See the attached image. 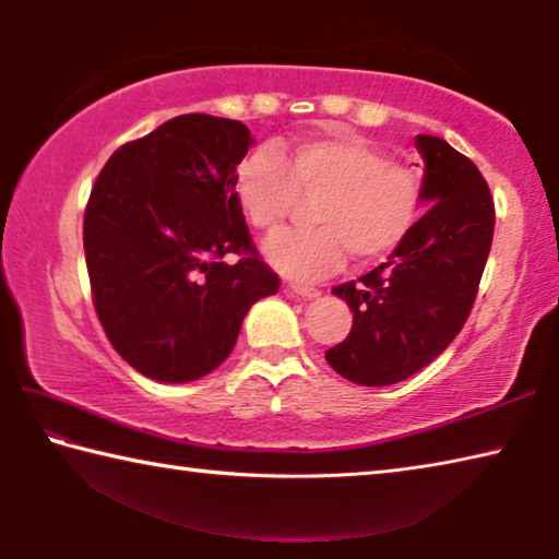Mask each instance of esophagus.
<instances>
[{
    "mask_svg": "<svg viewBox=\"0 0 559 559\" xmlns=\"http://www.w3.org/2000/svg\"><path fill=\"white\" fill-rule=\"evenodd\" d=\"M286 290L293 293V296H300V298H316V296H320L318 288H313V286H302V283H288Z\"/></svg>",
    "mask_w": 559,
    "mask_h": 559,
    "instance_id": "esophagus-1",
    "label": "esophagus"
}]
</instances>
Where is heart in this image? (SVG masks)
<instances>
[{"label": "heart", "mask_w": 559, "mask_h": 559, "mask_svg": "<svg viewBox=\"0 0 559 559\" xmlns=\"http://www.w3.org/2000/svg\"><path fill=\"white\" fill-rule=\"evenodd\" d=\"M234 187L261 231L278 229L300 197H321L310 212L318 226L281 231L266 243L269 261L293 278L325 276L345 251L359 263L392 257L424 214L421 175L353 132L296 140L286 155L271 145L253 150L236 167Z\"/></svg>", "instance_id": "b5f03b06"}]
</instances>
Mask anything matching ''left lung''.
I'll use <instances>...</instances> for the list:
<instances>
[{"label":"left lung","mask_w":559,"mask_h":559,"mask_svg":"<svg viewBox=\"0 0 559 559\" xmlns=\"http://www.w3.org/2000/svg\"><path fill=\"white\" fill-rule=\"evenodd\" d=\"M416 147L429 212L386 263L333 288L353 310V328L325 359L355 384L402 382L451 345L493 243L496 206L478 167L441 138L419 135Z\"/></svg>","instance_id":"obj_1"}]
</instances>
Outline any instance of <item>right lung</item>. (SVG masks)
Returning a JSON list of instances; mask_svg holds the SVG:
<instances>
[{"label":"right lung","mask_w":559,"mask_h":559,"mask_svg":"<svg viewBox=\"0 0 559 559\" xmlns=\"http://www.w3.org/2000/svg\"><path fill=\"white\" fill-rule=\"evenodd\" d=\"M239 120L187 112L110 155L83 214L93 306L116 353L157 382H192L234 349L281 281L251 241L236 165ZM234 252L236 264L223 259Z\"/></svg>","instance_id":"1"}]
</instances>
